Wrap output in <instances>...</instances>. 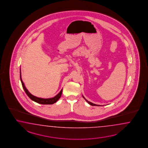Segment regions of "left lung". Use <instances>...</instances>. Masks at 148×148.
Wrapping results in <instances>:
<instances>
[{
  "instance_id": "1",
  "label": "left lung",
  "mask_w": 148,
  "mask_h": 148,
  "mask_svg": "<svg viewBox=\"0 0 148 148\" xmlns=\"http://www.w3.org/2000/svg\"><path fill=\"white\" fill-rule=\"evenodd\" d=\"M82 97H84V100H86V101H87V102H88V103L90 104V105H92V106H99V105H97V104H94V103H92V102H90L88 101V100H86V99L84 98V96H83V95H82Z\"/></svg>"
}]
</instances>
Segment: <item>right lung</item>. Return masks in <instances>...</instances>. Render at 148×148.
Instances as JSON below:
<instances>
[{
	"instance_id": "1",
	"label": "right lung",
	"mask_w": 148,
	"mask_h": 148,
	"mask_svg": "<svg viewBox=\"0 0 148 148\" xmlns=\"http://www.w3.org/2000/svg\"><path fill=\"white\" fill-rule=\"evenodd\" d=\"M20 80H21V82L22 84V86L23 87V89L25 90V92L26 93V94L27 95V96L33 101L36 102L38 103L42 104H54V103L56 102L60 98V97L61 96L62 94V89L60 91L56 96H54V97L52 98H49V99H44V98H40V97H38L36 96H34L32 94H31L29 92H28V90L26 89L25 86L24 82L21 79V69H20Z\"/></svg>"
}]
</instances>
